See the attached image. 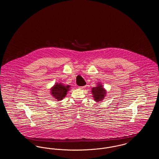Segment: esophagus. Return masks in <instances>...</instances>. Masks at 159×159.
<instances>
[{"instance_id": "34e87169", "label": "esophagus", "mask_w": 159, "mask_h": 159, "mask_svg": "<svg viewBox=\"0 0 159 159\" xmlns=\"http://www.w3.org/2000/svg\"><path fill=\"white\" fill-rule=\"evenodd\" d=\"M85 86H83V87H79V89H81V90H83V89H85Z\"/></svg>"}]
</instances>
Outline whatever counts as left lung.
Listing matches in <instances>:
<instances>
[{"label":"left lung","mask_w":159,"mask_h":159,"mask_svg":"<svg viewBox=\"0 0 159 159\" xmlns=\"http://www.w3.org/2000/svg\"><path fill=\"white\" fill-rule=\"evenodd\" d=\"M92 93L94 100L98 102H101L104 99L107 94V91L101 83H98L96 87L92 88Z\"/></svg>","instance_id":"8db88e82"}]
</instances>
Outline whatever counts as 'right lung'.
<instances>
[{
    "label": "right lung",
    "instance_id": "1",
    "mask_svg": "<svg viewBox=\"0 0 159 159\" xmlns=\"http://www.w3.org/2000/svg\"><path fill=\"white\" fill-rule=\"evenodd\" d=\"M70 87L69 85H65L63 83H56L50 89L51 95L56 101H61L67 95V92L69 91Z\"/></svg>",
    "mask_w": 159,
    "mask_h": 159
}]
</instances>
